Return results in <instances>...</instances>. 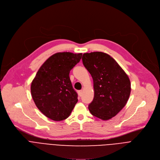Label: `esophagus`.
I'll list each match as a JSON object with an SVG mask.
<instances>
[{
    "instance_id": "34e87169",
    "label": "esophagus",
    "mask_w": 160,
    "mask_h": 160,
    "mask_svg": "<svg viewBox=\"0 0 160 160\" xmlns=\"http://www.w3.org/2000/svg\"><path fill=\"white\" fill-rule=\"evenodd\" d=\"M78 94L81 97L82 95V90H79L78 91Z\"/></svg>"
}]
</instances>
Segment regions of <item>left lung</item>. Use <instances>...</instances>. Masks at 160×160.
Wrapping results in <instances>:
<instances>
[{
    "label": "left lung",
    "instance_id": "left-lung-1",
    "mask_svg": "<svg viewBox=\"0 0 160 160\" xmlns=\"http://www.w3.org/2000/svg\"><path fill=\"white\" fill-rule=\"evenodd\" d=\"M82 63L93 81L94 97L88 109L92 115L107 120L124 108L131 93L128 76L117 61L102 52L84 53Z\"/></svg>",
    "mask_w": 160,
    "mask_h": 160
}]
</instances>
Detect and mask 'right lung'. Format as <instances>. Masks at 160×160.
Returning <instances> with one entry per match:
<instances>
[{
  "instance_id": "right-lung-1",
  "label": "right lung",
  "mask_w": 160,
  "mask_h": 160,
  "mask_svg": "<svg viewBox=\"0 0 160 160\" xmlns=\"http://www.w3.org/2000/svg\"><path fill=\"white\" fill-rule=\"evenodd\" d=\"M81 57L82 53H56L36 73L31 82V95L36 107L48 118L66 119L78 102V93L72 87L69 73Z\"/></svg>"
}]
</instances>
